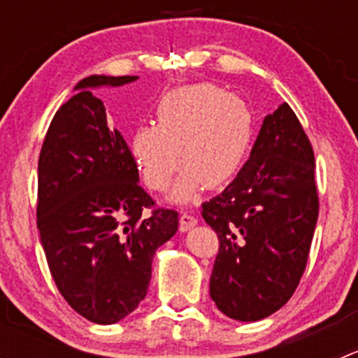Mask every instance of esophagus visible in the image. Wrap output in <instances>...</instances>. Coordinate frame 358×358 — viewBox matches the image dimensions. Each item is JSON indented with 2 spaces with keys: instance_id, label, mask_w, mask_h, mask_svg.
<instances>
[{
  "instance_id": "esophagus-1",
  "label": "esophagus",
  "mask_w": 358,
  "mask_h": 358,
  "mask_svg": "<svg viewBox=\"0 0 358 358\" xmlns=\"http://www.w3.org/2000/svg\"><path fill=\"white\" fill-rule=\"evenodd\" d=\"M196 223H197V218L196 216L189 215V213H183V215L180 216V230H182V232L190 230L194 225H196Z\"/></svg>"
}]
</instances>
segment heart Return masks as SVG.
I'll list each match as a JSON object with an SVG mask.
<instances>
[{
	"label": "heart",
	"mask_w": 358,
	"mask_h": 358,
	"mask_svg": "<svg viewBox=\"0 0 358 358\" xmlns=\"http://www.w3.org/2000/svg\"><path fill=\"white\" fill-rule=\"evenodd\" d=\"M248 103L211 83L166 93L156 106V122L131 135V154L152 190H164L185 164L173 199L190 201L202 187L227 185L243 166L252 142Z\"/></svg>",
	"instance_id": "b5f03b06"
}]
</instances>
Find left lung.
Returning a JSON list of instances; mask_svg holds the SVG:
<instances>
[{
	"mask_svg": "<svg viewBox=\"0 0 358 358\" xmlns=\"http://www.w3.org/2000/svg\"><path fill=\"white\" fill-rule=\"evenodd\" d=\"M313 173L312 143L282 103L265 117L234 182L202 202V218L220 243L209 294L230 319H265L298 287L319 216Z\"/></svg>",
	"mask_w": 358,
	"mask_h": 358,
	"instance_id": "1",
	"label": "left lung"
}]
</instances>
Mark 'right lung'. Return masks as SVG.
Segmentation results:
<instances>
[{
  "instance_id": "1",
  "label": "right lung",
  "mask_w": 358,
  "mask_h": 358,
  "mask_svg": "<svg viewBox=\"0 0 358 358\" xmlns=\"http://www.w3.org/2000/svg\"><path fill=\"white\" fill-rule=\"evenodd\" d=\"M135 79L79 81L53 115L38 161L36 220L50 273L69 305L95 324L117 322L138 306L156 249L178 230V213L156 208L140 187L128 143L88 92Z\"/></svg>"
}]
</instances>
